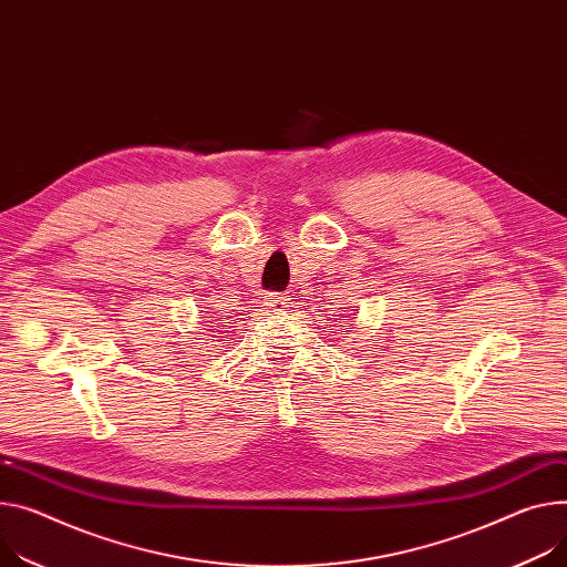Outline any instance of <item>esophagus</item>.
Returning <instances> with one entry per match:
<instances>
[{"instance_id": "obj_1", "label": "esophagus", "mask_w": 567, "mask_h": 567, "mask_svg": "<svg viewBox=\"0 0 567 567\" xmlns=\"http://www.w3.org/2000/svg\"><path fill=\"white\" fill-rule=\"evenodd\" d=\"M288 303L290 301L286 297H281L279 292H272V295L266 297V307L272 309L270 313H288Z\"/></svg>"}]
</instances>
